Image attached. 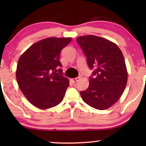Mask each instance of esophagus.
Here are the masks:
<instances>
[{
    "mask_svg": "<svg viewBox=\"0 0 146 146\" xmlns=\"http://www.w3.org/2000/svg\"><path fill=\"white\" fill-rule=\"evenodd\" d=\"M80 78V77L74 78H72V79H71V80H72V82H74V83H76V82H78V81L79 80Z\"/></svg>",
    "mask_w": 146,
    "mask_h": 146,
    "instance_id": "esophagus-1",
    "label": "esophagus"
}]
</instances>
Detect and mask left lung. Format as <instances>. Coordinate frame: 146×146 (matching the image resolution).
<instances>
[{
    "instance_id": "8db88e82",
    "label": "left lung",
    "mask_w": 146,
    "mask_h": 146,
    "mask_svg": "<svg viewBox=\"0 0 146 146\" xmlns=\"http://www.w3.org/2000/svg\"><path fill=\"white\" fill-rule=\"evenodd\" d=\"M76 41L88 67L94 69L88 88L80 92L82 98L94 108H109L119 99L126 86L127 72L123 54L115 43L96 36H82Z\"/></svg>"
}]
</instances>
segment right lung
<instances>
[{
  "label": "right lung",
  "mask_w": 146,
  "mask_h": 146,
  "mask_svg": "<svg viewBox=\"0 0 146 146\" xmlns=\"http://www.w3.org/2000/svg\"><path fill=\"white\" fill-rule=\"evenodd\" d=\"M72 38L50 37L30 46L19 58L16 72L19 86L30 102L40 109L54 107L62 101L69 80L63 76L62 49Z\"/></svg>",
  "instance_id": "add662e5"
}]
</instances>
